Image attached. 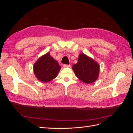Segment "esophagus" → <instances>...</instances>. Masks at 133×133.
I'll return each mask as SVG.
<instances>
[{"mask_svg":"<svg viewBox=\"0 0 133 133\" xmlns=\"http://www.w3.org/2000/svg\"><path fill=\"white\" fill-rule=\"evenodd\" d=\"M70 66V65H69V64H64L63 65L64 68H69Z\"/></svg>","mask_w":133,"mask_h":133,"instance_id":"34e87169","label":"esophagus"}]
</instances>
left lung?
Masks as SVG:
<instances>
[{
  "mask_svg": "<svg viewBox=\"0 0 133 133\" xmlns=\"http://www.w3.org/2000/svg\"><path fill=\"white\" fill-rule=\"evenodd\" d=\"M99 68L97 62L83 53L79 55L78 63L72 66L76 77L86 84L92 83L97 80Z\"/></svg>",
  "mask_w": 133,
  "mask_h": 133,
  "instance_id": "left-lung-1",
  "label": "left lung"
}]
</instances>
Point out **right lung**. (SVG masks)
<instances>
[{
  "label": "right lung",
  "instance_id": "obj_1",
  "mask_svg": "<svg viewBox=\"0 0 133 133\" xmlns=\"http://www.w3.org/2000/svg\"><path fill=\"white\" fill-rule=\"evenodd\" d=\"M60 68L58 62L51 57L49 53L40 57L33 66L36 77L44 83L50 82L57 77Z\"/></svg>",
  "mask_w": 133,
  "mask_h": 133
}]
</instances>
